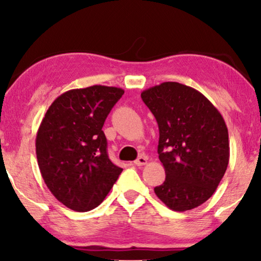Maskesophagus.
I'll return each instance as SVG.
<instances>
[{
    "label": "esophagus",
    "instance_id": "obj_1",
    "mask_svg": "<svg viewBox=\"0 0 261 261\" xmlns=\"http://www.w3.org/2000/svg\"><path fill=\"white\" fill-rule=\"evenodd\" d=\"M146 163H147V158H146V156H144V155H140V156H139V158L134 162V164H135V165H137V166H144Z\"/></svg>",
    "mask_w": 261,
    "mask_h": 261
}]
</instances>
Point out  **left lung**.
<instances>
[{"label": "left lung", "instance_id": "obj_1", "mask_svg": "<svg viewBox=\"0 0 261 261\" xmlns=\"http://www.w3.org/2000/svg\"><path fill=\"white\" fill-rule=\"evenodd\" d=\"M159 127L166 178L154 188L167 208L185 212L212 197L229 162L228 129L212 102L194 88L165 82L141 92Z\"/></svg>", "mask_w": 261, "mask_h": 261}]
</instances>
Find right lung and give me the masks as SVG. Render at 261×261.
<instances>
[{"mask_svg":"<svg viewBox=\"0 0 261 261\" xmlns=\"http://www.w3.org/2000/svg\"><path fill=\"white\" fill-rule=\"evenodd\" d=\"M123 94L106 85L72 89L55 99L41 121L39 169L52 195L71 210L98 206L122 172L109 159L102 127Z\"/></svg>","mask_w":261,"mask_h":261,"instance_id":"1","label":"right lung"}]
</instances>
